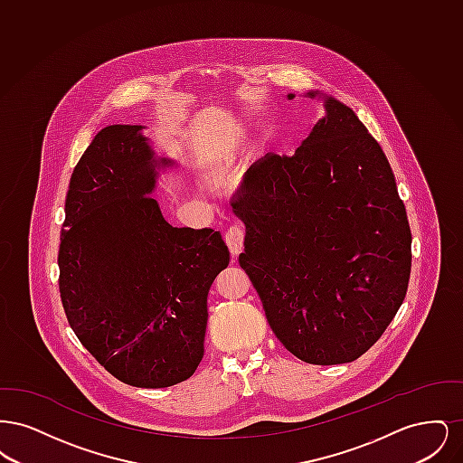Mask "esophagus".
<instances>
[{
	"mask_svg": "<svg viewBox=\"0 0 463 463\" xmlns=\"http://www.w3.org/2000/svg\"><path fill=\"white\" fill-rule=\"evenodd\" d=\"M225 242L229 246V251L232 257H238L242 250V242H244V227L241 223H234L225 231Z\"/></svg>",
	"mask_w": 463,
	"mask_h": 463,
	"instance_id": "1",
	"label": "esophagus"
}]
</instances>
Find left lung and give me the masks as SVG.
Listing matches in <instances>:
<instances>
[{"mask_svg": "<svg viewBox=\"0 0 463 463\" xmlns=\"http://www.w3.org/2000/svg\"><path fill=\"white\" fill-rule=\"evenodd\" d=\"M325 106L295 155L248 170L232 208L246 225L240 265L269 326L293 355L328 366L363 355L394 319L411 231L380 144L351 108Z\"/></svg>", "mask_w": 463, "mask_h": 463, "instance_id": "1", "label": "left lung"}]
</instances>
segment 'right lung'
Instances as JSON below:
<instances>
[{"label": "right lung", "mask_w": 463, "mask_h": 463, "mask_svg": "<svg viewBox=\"0 0 463 463\" xmlns=\"http://www.w3.org/2000/svg\"><path fill=\"white\" fill-rule=\"evenodd\" d=\"M140 125L102 128L69 182L59 289L69 326L112 376L170 387L204 354L206 297L229 264L221 231L174 227L155 198L157 166Z\"/></svg>", "instance_id": "right-lung-1"}]
</instances>
